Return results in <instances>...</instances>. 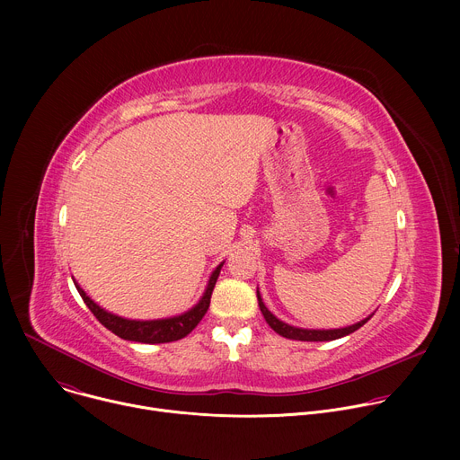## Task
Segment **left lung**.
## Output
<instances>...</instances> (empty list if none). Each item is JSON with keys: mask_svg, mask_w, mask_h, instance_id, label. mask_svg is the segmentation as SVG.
Segmentation results:
<instances>
[{"mask_svg": "<svg viewBox=\"0 0 460 460\" xmlns=\"http://www.w3.org/2000/svg\"><path fill=\"white\" fill-rule=\"evenodd\" d=\"M256 298H258V305H260V311L261 314H264L266 322L271 325V330L277 332L279 335L286 337V339H291V341H302V342H330V341H337V339H342L346 335H351L353 332L360 330V327L373 316H366L364 320L353 323V325H346V327H339V330H304V327H296V325H291L288 322H282L280 318H277L264 304V300H261V295L260 291L256 289Z\"/></svg>", "mask_w": 460, "mask_h": 460, "instance_id": "obj_1", "label": "left lung"}]
</instances>
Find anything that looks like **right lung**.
I'll use <instances>...</instances> for the list:
<instances>
[{"label":"right lung","instance_id":"1","mask_svg":"<svg viewBox=\"0 0 460 460\" xmlns=\"http://www.w3.org/2000/svg\"><path fill=\"white\" fill-rule=\"evenodd\" d=\"M222 266H224V261L222 264H218L217 270L211 273L204 295L190 309H187L181 314L156 318V320H130V318L118 316V314L100 307L91 296H87V293L80 288V284L75 279H73V282H75L80 296L87 304V307L93 311V314L102 322V325L107 327L109 332H112L114 335H118L123 341H133V342H142V344H165V342H174V341L187 337L194 330V327L199 325V322L204 318V314L209 309L211 295H213V289L218 280Z\"/></svg>","mask_w":460,"mask_h":460}]
</instances>
